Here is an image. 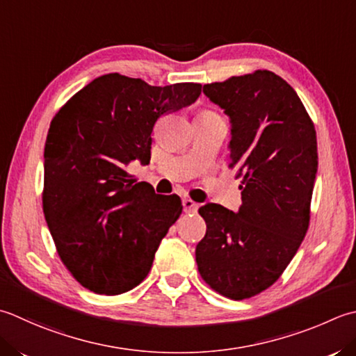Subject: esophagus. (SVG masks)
I'll use <instances>...</instances> for the list:
<instances>
[{
	"instance_id": "34e87169",
	"label": "esophagus",
	"mask_w": 356,
	"mask_h": 356,
	"mask_svg": "<svg viewBox=\"0 0 356 356\" xmlns=\"http://www.w3.org/2000/svg\"><path fill=\"white\" fill-rule=\"evenodd\" d=\"M182 205H184V211L185 213H196L199 210V204H196V202H193L191 199H184L182 200Z\"/></svg>"
}]
</instances>
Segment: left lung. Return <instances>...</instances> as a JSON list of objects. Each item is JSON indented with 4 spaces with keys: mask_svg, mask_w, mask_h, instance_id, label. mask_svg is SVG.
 <instances>
[{
    "mask_svg": "<svg viewBox=\"0 0 356 356\" xmlns=\"http://www.w3.org/2000/svg\"><path fill=\"white\" fill-rule=\"evenodd\" d=\"M204 94L229 118L228 166L242 177V205L199 208L207 233L196 262L211 289L245 299L277 281L307 233L316 131L295 89L270 71L205 85Z\"/></svg>",
    "mask_w": 356,
    "mask_h": 356,
    "instance_id": "8db88e82",
    "label": "left lung"
}]
</instances>
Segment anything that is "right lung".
<instances>
[{"label":"right lung","mask_w":356,"mask_h":356,"mask_svg":"<svg viewBox=\"0 0 356 356\" xmlns=\"http://www.w3.org/2000/svg\"><path fill=\"white\" fill-rule=\"evenodd\" d=\"M199 83L149 86L106 74L80 89L51 122L43 211L61 261L83 287L120 295L140 284L182 213L176 194H156L127 172L149 163L160 115L190 106Z\"/></svg>","instance_id":"add662e5"}]
</instances>
